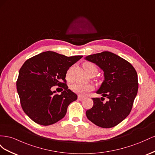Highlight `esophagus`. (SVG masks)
Returning <instances> with one entry per match:
<instances>
[{"mask_svg":"<svg viewBox=\"0 0 155 155\" xmlns=\"http://www.w3.org/2000/svg\"><path fill=\"white\" fill-rule=\"evenodd\" d=\"M84 99H85V97H84L81 96H78V100H79L82 101V100H83Z\"/></svg>","mask_w":155,"mask_h":155,"instance_id":"1","label":"esophagus"}]
</instances>
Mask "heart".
I'll return each instance as SVG.
<instances>
[{
	"instance_id": "obj_1",
	"label": "heart",
	"mask_w": 155,
	"mask_h": 155,
	"mask_svg": "<svg viewBox=\"0 0 155 155\" xmlns=\"http://www.w3.org/2000/svg\"><path fill=\"white\" fill-rule=\"evenodd\" d=\"M83 67L85 70V72L91 70H94L97 72V68L94 64H93L90 62H86L84 63L83 64ZM67 78H69V73L68 72L67 74ZM71 89L72 91L76 92L79 95H86L88 92L91 91L92 90V87L90 85H85V84L81 83H75L71 86Z\"/></svg>"
}]
</instances>
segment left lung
<instances>
[{
	"label": "left lung",
	"instance_id": "8db88e82",
	"mask_svg": "<svg viewBox=\"0 0 155 155\" xmlns=\"http://www.w3.org/2000/svg\"><path fill=\"white\" fill-rule=\"evenodd\" d=\"M85 59L99 67L104 76L96 91L103 97L92 98L93 107L86 111L87 118L100 127H113L132 109L138 89L137 73L130 63L110 51L89 55ZM104 97L107 102L103 101Z\"/></svg>",
	"mask_w": 155,
	"mask_h": 155
}]
</instances>
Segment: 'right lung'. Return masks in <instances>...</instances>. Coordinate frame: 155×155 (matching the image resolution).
<instances>
[{"label":"right lung","mask_w":155,"mask_h":155,"mask_svg":"<svg viewBox=\"0 0 155 155\" xmlns=\"http://www.w3.org/2000/svg\"><path fill=\"white\" fill-rule=\"evenodd\" d=\"M83 55L67 57L47 51L26 60L19 70L17 90L26 114L42 125L54 124L64 118L68 106L78 96L68 89L65 79L69 68ZM64 88L60 95L54 86Z\"/></svg>","instance_id":"add662e5"}]
</instances>
